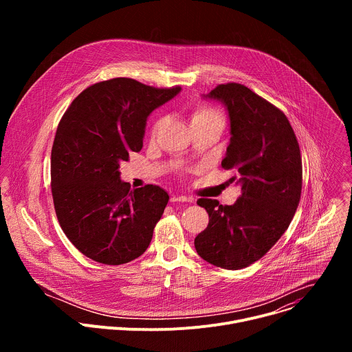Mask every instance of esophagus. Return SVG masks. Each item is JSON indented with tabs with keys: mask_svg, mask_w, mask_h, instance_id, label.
<instances>
[{
	"mask_svg": "<svg viewBox=\"0 0 352 352\" xmlns=\"http://www.w3.org/2000/svg\"><path fill=\"white\" fill-rule=\"evenodd\" d=\"M171 202L173 204H175V202H192V197H188V196H184V195H173Z\"/></svg>",
	"mask_w": 352,
	"mask_h": 352,
	"instance_id": "34e87169",
	"label": "esophagus"
}]
</instances>
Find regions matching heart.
I'll list each match as a JSON object with an SVG mask.
<instances>
[{
  "label": "heart",
  "instance_id": "1",
  "mask_svg": "<svg viewBox=\"0 0 352 352\" xmlns=\"http://www.w3.org/2000/svg\"><path fill=\"white\" fill-rule=\"evenodd\" d=\"M209 120H221L223 121V116L219 110H216L212 106H206L202 104L195 109L193 114H192V122H202V121H209ZM163 118H157L152 126V135H156L159 128L162 126Z\"/></svg>",
  "mask_w": 352,
  "mask_h": 352
}]
</instances>
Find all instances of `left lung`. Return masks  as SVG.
<instances>
[{"label":"left lung","instance_id":"8db88e82","mask_svg":"<svg viewBox=\"0 0 352 352\" xmlns=\"http://www.w3.org/2000/svg\"><path fill=\"white\" fill-rule=\"evenodd\" d=\"M226 104L231 140L221 162L234 170L241 196L231 206L202 197L209 226L195 238L197 255L227 270H239L263 258L288 228L302 190V159L285 114L266 98L235 82L209 94Z\"/></svg>","mask_w":352,"mask_h":352}]
</instances>
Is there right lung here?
<instances>
[{"instance_id": "right-lung-1", "label": "right lung", "mask_w": 352, "mask_h": 352, "mask_svg": "<svg viewBox=\"0 0 352 352\" xmlns=\"http://www.w3.org/2000/svg\"><path fill=\"white\" fill-rule=\"evenodd\" d=\"M179 86L113 78L86 87L64 113L52 148V193L67 238L89 259L118 266L147 249L170 196L157 185L131 190L120 164L140 152L148 114Z\"/></svg>"}]
</instances>
